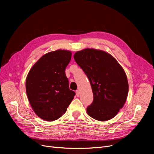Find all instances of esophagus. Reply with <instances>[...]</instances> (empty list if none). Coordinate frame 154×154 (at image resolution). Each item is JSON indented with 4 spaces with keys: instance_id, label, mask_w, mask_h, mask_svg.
Returning <instances> with one entry per match:
<instances>
[{
    "instance_id": "1",
    "label": "esophagus",
    "mask_w": 154,
    "mask_h": 154,
    "mask_svg": "<svg viewBox=\"0 0 154 154\" xmlns=\"http://www.w3.org/2000/svg\"><path fill=\"white\" fill-rule=\"evenodd\" d=\"M75 92H76V95H77V97H79V96L80 95V92H79V91L77 90V91H76Z\"/></svg>"
}]
</instances>
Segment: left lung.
<instances>
[{
    "label": "left lung",
    "instance_id": "left-lung-1",
    "mask_svg": "<svg viewBox=\"0 0 154 154\" xmlns=\"http://www.w3.org/2000/svg\"><path fill=\"white\" fill-rule=\"evenodd\" d=\"M74 58L92 87L94 100L87 108L88 115L100 121L114 117L124 106L128 92L122 67L109 54L94 48L77 52Z\"/></svg>",
    "mask_w": 154,
    "mask_h": 154
}]
</instances>
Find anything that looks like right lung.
Returning a JSON list of instances; mask_svg holds the SVG:
<instances>
[{"label":"right lung","mask_w":154,"mask_h":154,"mask_svg":"<svg viewBox=\"0 0 154 154\" xmlns=\"http://www.w3.org/2000/svg\"><path fill=\"white\" fill-rule=\"evenodd\" d=\"M72 53L57 50L43 55L32 67L26 79V92L35 114L47 121L66 113L75 95L69 89L65 70Z\"/></svg>","instance_id":"obj_1"}]
</instances>
